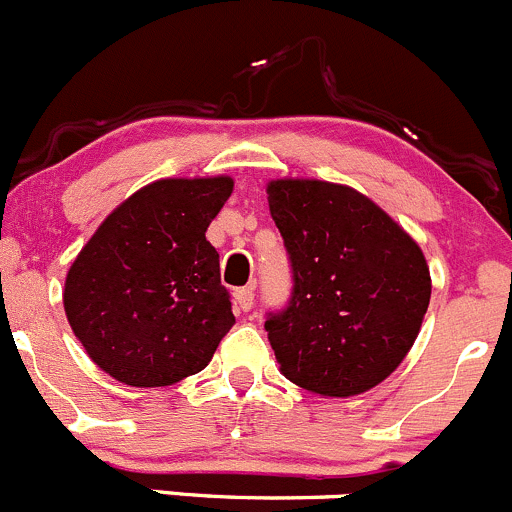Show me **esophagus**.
I'll return each mask as SVG.
<instances>
[{
  "label": "esophagus",
  "instance_id": "esophagus-1",
  "mask_svg": "<svg viewBox=\"0 0 512 512\" xmlns=\"http://www.w3.org/2000/svg\"><path fill=\"white\" fill-rule=\"evenodd\" d=\"M232 299H235L237 309H242V312H250L252 304H255V292H252V287H240L232 292Z\"/></svg>",
  "mask_w": 512,
  "mask_h": 512
}]
</instances>
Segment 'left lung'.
<instances>
[{"label": "left lung", "instance_id": "8db88e82", "mask_svg": "<svg viewBox=\"0 0 512 512\" xmlns=\"http://www.w3.org/2000/svg\"><path fill=\"white\" fill-rule=\"evenodd\" d=\"M267 200L292 270L287 304L265 322L282 374L322 396L381 384L414 347L431 299L421 247L347 185L272 180Z\"/></svg>", "mask_w": 512, "mask_h": 512}]
</instances>
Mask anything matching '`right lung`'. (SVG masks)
Masks as SVG:
<instances>
[{
  "label": "right lung",
  "mask_w": 512,
  "mask_h": 512,
  "mask_svg": "<svg viewBox=\"0 0 512 512\" xmlns=\"http://www.w3.org/2000/svg\"><path fill=\"white\" fill-rule=\"evenodd\" d=\"M230 178L156 180L118 205L66 275L64 309L86 354L128 386L198 374L235 324L205 230Z\"/></svg>",
  "instance_id": "1"
}]
</instances>
